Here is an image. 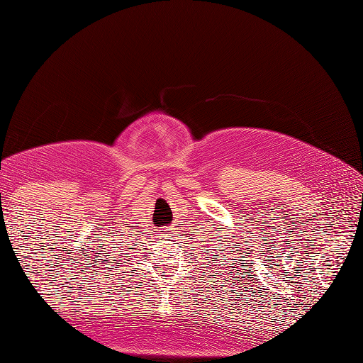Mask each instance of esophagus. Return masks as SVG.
I'll list each match as a JSON object with an SVG mask.
<instances>
[{"mask_svg": "<svg viewBox=\"0 0 363 363\" xmlns=\"http://www.w3.org/2000/svg\"><path fill=\"white\" fill-rule=\"evenodd\" d=\"M169 231H172V226H162V228L159 230L162 238H169Z\"/></svg>", "mask_w": 363, "mask_h": 363, "instance_id": "esophagus-1", "label": "esophagus"}]
</instances>
